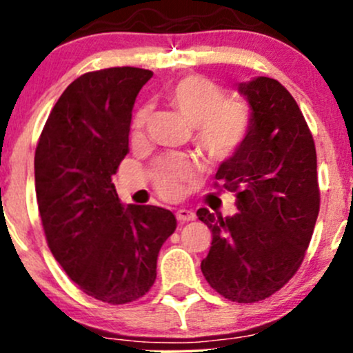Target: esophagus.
Listing matches in <instances>:
<instances>
[{
  "label": "esophagus",
  "instance_id": "esophagus-1",
  "mask_svg": "<svg viewBox=\"0 0 353 353\" xmlns=\"http://www.w3.org/2000/svg\"><path fill=\"white\" fill-rule=\"evenodd\" d=\"M176 217L179 222H189V221H194V219H196V214H194L190 209L182 208V209L176 210Z\"/></svg>",
  "mask_w": 353,
  "mask_h": 353
}]
</instances>
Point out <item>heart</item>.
<instances>
[{
  "instance_id": "obj_1",
  "label": "heart",
  "mask_w": 353,
  "mask_h": 353,
  "mask_svg": "<svg viewBox=\"0 0 353 353\" xmlns=\"http://www.w3.org/2000/svg\"><path fill=\"white\" fill-rule=\"evenodd\" d=\"M224 88L204 76H185L168 88V99L190 124L196 125V143L210 163L232 159L245 144L252 129V111L242 101L225 99ZM151 119L148 108L134 119V136L139 137ZM192 174V164L184 156H168L154 164V185L161 196L176 197L182 182Z\"/></svg>"
}]
</instances>
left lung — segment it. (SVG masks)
I'll return each mask as SVG.
<instances>
[{
	"instance_id": "obj_1",
	"label": "left lung",
	"mask_w": 353,
	"mask_h": 353,
	"mask_svg": "<svg viewBox=\"0 0 353 353\" xmlns=\"http://www.w3.org/2000/svg\"><path fill=\"white\" fill-rule=\"evenodd\" d=\"M239 92L252 109V129L216 174V188L236 194L239 212L197 210L212 232L201 270L222 297L252 303L281 290L301 267L320 190L314 137L292 94L264 76L241 83Z\"/></svg>"
}]
</instances>
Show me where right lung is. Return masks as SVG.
<instances>
[{
    "label": "right lung",
    "mask_w": 353,
    "mask_h": 353,
    "mask_svg": "<svg viewBox=\"0 0 353 353\" xmlns=\"http://www.w3.org/2000/svg\"><path fill=\"white\" fill-rule=\"evenodd\" d=\"M152 71L108 68L79 76L50 112L34 152L48 247L84 294L123 305L149 292L157 255L176 230L171 210L123 208L112 184L129 152L132 108Z\"/></svg>",
    "instance_id": "obj_1"
}]
</instances>
